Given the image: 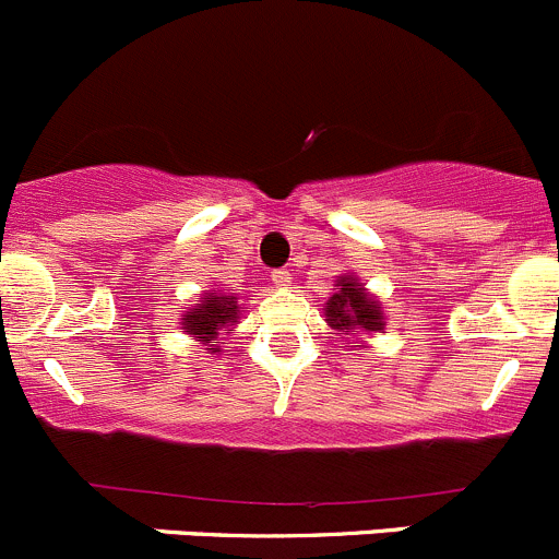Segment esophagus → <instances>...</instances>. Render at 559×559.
Here are the masks:
<instances>
[{
    "label": "esophagus",
    "mask_w": 559,
    "mask_h": 559,
    "mask_svg": "<svg viewBox=\"0 0 559 559\" xmlns=\"http://www.w3.org/2000/svg\"><path fill=\"white\" fill-rule=\"evenodd\" d=\"M290 280H294V274H290L288 269H276V271H271V283H274L276 288H288Z\"/></svg>",
    "instance_id": "1"
}]
</instances>
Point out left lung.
I'll return each instance as SVG.
<instances>
[{"instance_id":"left-lung-1","label":"left lung","mask_w":559,"mask_h":559,"mask_svg":"<svg viewBox=\"0 0 559 559\" xmlns=\"http://www.w3.org/2000/svg\"><path fill=\"white\" fill-rule=\"evenodd\" d=\"M326 323L340 334H373L386 326L381 305L362 288L354 274L337 280V288L323 307Z\"/></svg>"}]
</instances>
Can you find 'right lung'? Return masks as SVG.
Returning a JSON list of instances; mask_svg holds the SVG:
<instances>
[{
    "label": "right lung",
    "mask_w": 559,
    "mask_h": 559,
    "mask_svg": "<svg viewBox=\"0 0 559 559\" xmlns=\"http://www.w3.org/2000/svg\"><path fill=\"white\" fill-rule=\"evenodd\" d=\"M238 316H241V307H238L236 296L205 294V299L200 301V305L191 307V310L180 318V326L189 334H194L200 343H211V340L219 337L222 332H233Z\"/></svg>",
    "instance_id": "add662e5"
}]
</instances>
